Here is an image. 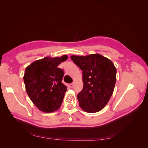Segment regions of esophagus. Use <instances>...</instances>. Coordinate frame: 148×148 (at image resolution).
<instances>
[{"mask_svg":"<svg viewBox=\"0 0 148 148\" xmlns=\"http://www.w3.org/2000/svg\"><path fill=\"white\" fill-rule=\"evenodd\" d=\"M69 86H70V88H73V83H71V84H69Z\"/></svg>","mask_w":148,"mask_h":148,"instance_id":"34e87169","label":"esophagus"}]
</instances>
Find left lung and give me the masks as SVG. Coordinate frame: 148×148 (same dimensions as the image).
<instances>
[{"instance_id":"left-lung-1","label":"left lung","mask_w":148,"mask_h":148,"mask_svg":"<svg viewBox=\"0 0 148 148\" xmlns=\"http://www.w3.org/2000/svg\"><path fill=\"white\" fill-rule=\"evenodd\" d=\"M70 58L83 70V88L77 95L80 107L89 113L101 110L114 90L117 70L113 62L98 53Z\"/></svg>"}]
</instances>
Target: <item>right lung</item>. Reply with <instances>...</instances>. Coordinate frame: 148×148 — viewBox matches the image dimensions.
<instances>
[{
  "label": "right lung",
  "mask_w": 148,
  "mask_h": 148,
  "mask_svg": "<svg viewBox=\"0 0 148 148\" xmlns=\"http://www.w3.org/2000/svg\"><path fill=\"white\" fill-rule=\"evenodd\" d=\"M67 59L66 55L46 57L34 61L25 69L23 80L26 92L43 112H53L61 106L67 87L62 83L64 71L58 66Z\"/></svg>",
  "instance_id": "1"
}]
</instances>
